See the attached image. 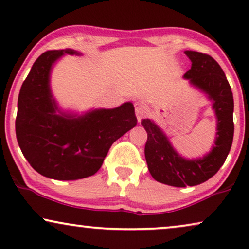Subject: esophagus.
Returning a JSON list of instances; mask_svg holds the SVG:
<instances>
[{
  "mask_svg": "<svg viewBox=\"0 0 249 249\" xmlns=\"http://www.w3.org/2000/svg\"><path fill=\"white\" fill-rule=\"evenodd\" d=\"M135 110H136V117H137L138 122H141L142 118L145 117L146 114V107L144 104L142 103H136L135 104Z\"/></svg>",
  "mask_w": 249,
  "mask_h": 249,
  "instance_id": "34e87169",
  "label": "esophagus"
}]
</instances>
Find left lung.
I'll return each mask as SVG.
<instances>
[{
  "mask_svg": "<svg viewBox=\"0 0 249 249\" xmlns=\"http://www.w3.org/2000/svg\"><path fill=\"white\" fill-rule=\"evenodd\" d=\"M192 68L183 74L190 85L202 90L213 102L216 117V137L210 153L200 159L182 158L173 148L162 129L151 119H142L147 132L145 158L156 181L173 187L196 186L215 175L229 154L233 139V96L226 74L212 56L185 51Z\"/></svg>",
  "mask_w": 249,
  "mask_h": 249,
  "instance_id": "1",
  "label": "left lung"
}]
</instances>
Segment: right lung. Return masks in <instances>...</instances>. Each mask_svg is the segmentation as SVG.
Returning a JSON list of instances; mask_svg holds the SVG:
<instances>
[{"label":"right lung","mask_w":249,"mask_h":249,"mask_svg":"<svg viewBox=\"0 0 249 249\" xmlns=\"http://www.w3.org/2000/svg\"><path fill=\"white\" fill-rule=\"evenodd\" d=\"M66 49L47 51L33 64L18 97L16 135L23 156L47 178L77 180L96 173L112 144L137 124L130 102L84 114L62 111L51 90V71Z\"/></svg>","instance_id":"add662e5"}]
</instances>
